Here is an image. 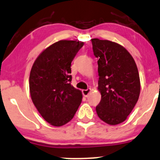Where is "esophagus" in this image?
I'll use <instances>...</instances> for the list:
<instances>
[{"mask_svg":"<svg viewBox=\"0 0 160 160\" xmlns=\"http://www.w3.org/2000/svg\"><path fill=\"white\" fill-rule=\"evenodd\" d=\"M91 91V88H88V89H86V90H83V91H82V93H83V95L84 96V97H88V94H89L90 92Z\"/></svg>","mask_w":160,"mask_h":160,"instance_id":"esophagus-1","label":"esophagus"}]
</instances>
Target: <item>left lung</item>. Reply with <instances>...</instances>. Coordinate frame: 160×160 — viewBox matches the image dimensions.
Wrapping results in <instances>:
<instances>
[{
  "mask_svg": "<svg viewBox=\"0 0 160 160\" xmlns=\"http://www.w3.org/2000/svg\"><path fill=\"white\" fill-rule=\"evenodd\" d=\"M93 54L98 58V89L101 100L96 107L98 117L110 125L127 119L140 94V78L133 58L121 45L92 39Z\"/></svg>",
  "mask_w": 160,
  "mask_h": 160,
  "instance_id": "left-lung-1",
  "label": "left lung"
}]
</instances>
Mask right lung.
Returning a JSON list of instances; mask_svg holds the SVG:
<instances>
[{
  "label": "right lung",
  "mask_w": 160,
  "mask_h": 160,
  "mask_svg": "<svg viewBox=\"0 0 160 160\" xmlns=\"http://www.w3.org/2000/svg\"><path fill=\"white\" fill-rule=\"evenodd\" d=\"M84 42L61 40L46 48L32 67L29 88L33 104L51 125L70 121L82 102L79 90L71 85V63Z\"/></svg>",
  "instance_id": "obj_1"
}]
</instances>
